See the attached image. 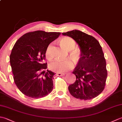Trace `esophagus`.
<instances>
[{
    "label": "esophagus",
    "instance_id": "34e87169",
    "mask_svg": "<svg viewBox=\"0 0 122 122\" xmlns=\"http://www.w3.org/2000/svg\"><path fill=\"white\" fill-rule=\"evenodd\" d=\"M66 74V73H56V75L58 76H64V75Z\"/></svg>",
    "mask_w": 122,
    "mask_h": 122
}]
</instances>
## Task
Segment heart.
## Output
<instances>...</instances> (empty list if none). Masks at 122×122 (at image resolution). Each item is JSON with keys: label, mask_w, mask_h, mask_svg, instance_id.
Returning a JSON list of instances; mask_svg holds the SVG:
<instances>
[{"label": "heart", "mask_w": 122, "mask_h": 122, "mask_svg": "<svg viewBox=\"0 0 122 122\" xmlns=\"http://www.w3.org/2000/svg\"><path fill=\"white\" fill-rule=\"evenodd\" d=\"M61 46L67 51H70V56L74 62L79 61L81 56V52L77 49H74L76 46V42L72 38L65 37L61 38L59 41ZM52 44H50L46 48V57L49 59L52 58L51 54ZM73 67V63L70 60L60 61L54 60L49 64V68L51 70L56 72H64L71 69Z\"/></svg>", "instance_id": "1"}]
</instances>
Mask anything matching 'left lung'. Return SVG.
<instances>
[{"instance_id": "obj_1", "label": "left lung", "mask_w": 122, "mask_h": 122, "mask_svg": "<svg viewBox=\"0 0 122 122\" xmlns=\"http://www.w3.org/2000/svg\"><path fill=\"white\" fill-rule=\"evenodd\" d=\"M70 37L78 44L81 57L73 73L76 76L68 89L70 94L80 100H91L104 90L107 76V63L99 42L81 31L74 30L62 33Z\"/></svg>"}]
</instances>
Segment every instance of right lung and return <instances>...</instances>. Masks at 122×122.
<instances>
[{"label":"right lung","instance_id":"right-lung-1","mask_svg":"<svg viewBox=\"0 0 122 122\" xmlns=\"http://www.w3.org/2000/svg\"><path fill=\"white\" fill-rule=\"evenodd\" d=\"M60 32H46L37 30L21 36L13 47L10 62L17 87L24 95L40 98L49 94L53 87L56 73L47 68L46 51L51 42L60 35ZM43 73L42 76L41 74Z\"/></svg>","mask_w":122,"mask_h":122}]
</instances>
